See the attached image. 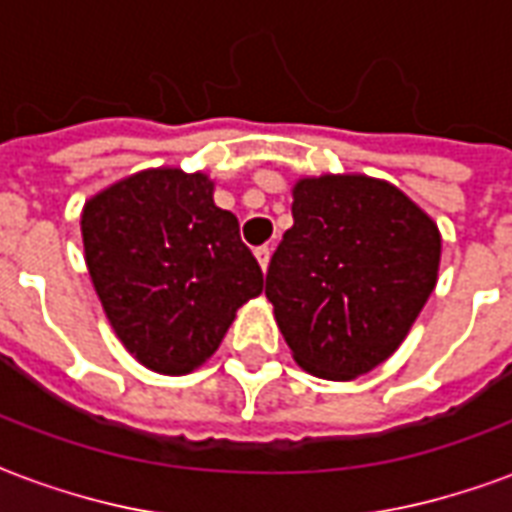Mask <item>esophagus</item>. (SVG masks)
<instances>
[{"instance_id":"1","label":"esophagus","mask_w":512,"mask_h":512,"mask_svg":"<svg viewBox=\"0 0 512 512\" xmlns=\"http://www.w3.org/2000/svg\"><path fill=\"white\" fill-rule=\"evenodd\" d=\"M255 257H257V263H260V268L268 271V263H271V249H268V246H260V249L255 252Z\"/></svg>"}]
</instances>
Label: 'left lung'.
<instances>
[{
  "label": "left lung",
  "mask_w": 512,
  "mask_h": 512,
  "mask_svg": "<svg viewBox=\"0 0 512 512\" xmlns=\"http://www.w3.org/2000/svg\"><path fill=\"white\" fill-rule=\"evenodd\" d=\"M441 233L417 202L367 175L299 178L293 227L266 296L296 365L351 381L386 362L436 288Z\"/></svg>",
  "instance_id": "1"
}]
</instances>
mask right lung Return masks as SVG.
<instances>
[{"label": "right lung", "instance_id": "obj_1", "mask_svg": "<svg viewBox=\"0 0 512 512\" xmlns=\"http://www.w3.org/2000/svg\"><path fill=\"white\" fill-rule=\"evenodd\" d=\"M84 263L117 340L139 365L186 376L205 365L263 271L205 172L156 167L82 208Z\"/></svg>", "mask_w": 512, "mask_h": 512}]
</instances>
